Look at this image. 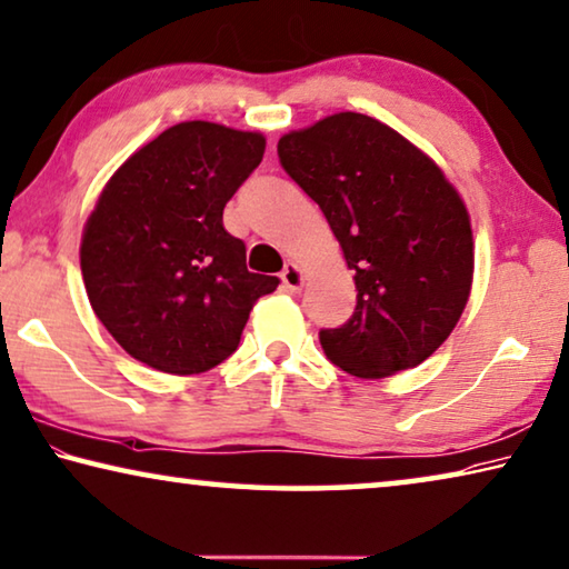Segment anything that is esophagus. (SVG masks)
Wrapping results in <instances>:
<instances>
[{"mask_svg":"<svg viewBox=\"0 0 569 569\" xmlns=\"http://www.w3.org/2000/svg\"><path fill=\"white\" fill-rule=\"evenodd\" d=\"M281 281H283L286 291L299 293L301 286H303V270H301L299 266H296V263H288V266L283 268V273H281Z\"/></svg>","mask_w":569,"mask_h":569,"instance_id":"obj_1","label":"esophagus"}]
</instances>
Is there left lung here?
Masks as SVG:
<instances>
[{"instance_id": "left-lung-1", "label": "left lung", "mask_w": 569, "mask_h": 569, "mask_svg": "<svg viewBox=\"0 0 569 569\" xmlns=\"http://www.w3.org/2000/svg\"><path fill=\"white\" fill-rule=\"evenodd\" d=\"M355 270L357 309L319 339L362 380L418 367L456 329L473 281L471 218L443 171L390 126L333 113L278 141Z\"/></svg>"}]
</instances>
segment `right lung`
I'll list each match as a JSON object with an SVG mask.
<instances>
[{"instance_id":"1","label":"right lung","mask_w":569,"mask_h":569,"mask_svg":"<svg viewBox=\"0 0 569 569\" xmlns=\"http://www.w3.org/2000/svg\"><path fill=\"white\" fill-rule=\"evenodd\" d=\"M263 133L210 121L161 131L108 179L80 242L88 301L133 359L200 375L240 345L276 276L250 273L222 210L260 164Z\"/></svg>"}]
</instances>
